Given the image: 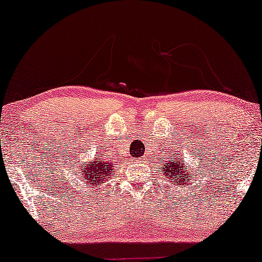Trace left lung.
<instances>
[{
	"label": "left lung",
	"mask_w": 262,
	"mask_h": 262,
	"mask_svg": "<svg viewBox=\"0 0 262 262\" xmlns=\"http://www.w3.org/2000/svg\"><path fill=\"white\" fill-rule=\"evenodd\" d=\"M171 154V151H169ZM169 159H172V156H169ZM163 174L166 176V179H169L173 184H179V185H185L187 184V179L189 177L193 178L191 174V167L188 166L185 168V162L184 160L177 159L174 157L173 160H167L166 165L161 167Z\"/></svg>",
	"instance_id": "left-lung-1"
}]
</instances>
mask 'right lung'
I'll use <instances>...</instances> for the list:
<instances>
[{"label":"right lung","mask_w":262,"mask_h":262,"mask_svg":"<svg viewBox=\"0 0 262 262\" xmlns=\"http://www.w3.org/2000/svg\"><path fill=\"white\" fill-rule=\"evenodd\" d=\"M115 165L110 161H102V157H95L84 166H78V177L83 184L94 189L100 187L102 183L110 181L111 176L115 174ZM83 185V187H84Z\"/></svg>","instance_id":"1"}]
</instances>
